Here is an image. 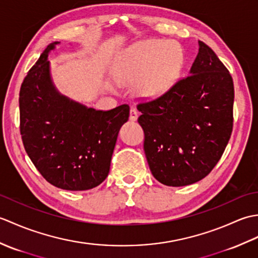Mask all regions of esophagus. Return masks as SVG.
Wrapping results in <instances>:
<instances>
[{
    "instance_id": "1",
    "label": "esophagus",
    "mask_w": 258,
    "mask_h": 258,
    "mask_svg": "<svg viewBox=\"0 0 258 258\" xmlns=\"http://www.w3.org/2000/svg\"><path fill=\"white\" fill-rule=\"evenodd\" d=\"M139 117V112L136 108H131L130 111V120H132V122H135L136 119Z\"/></svg>"
}]
</instances>
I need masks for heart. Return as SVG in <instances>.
<instances>
[{
    "instance_id": "heart-1",
    "label": "heart",
    "mask_w": 258,
    "mask_h": 258,
    "mask_svg": "<svg viewBox=\"0 0 258 258\" xmlns=\"http://www.w3.org/2000/svg\"><path fill=\"white\" fill-rule=\"evenodd\" d=\"M183 68V52L173 42L146 41L130 48L123 65L128 82L144 97H156L167 92L177 81Z\"/></svg>"
}]
</instances>
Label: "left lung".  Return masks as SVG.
I'll return each instance as SVG.
<instances>
[{
  "label": "left lung",
  "mask_w": 258,
  "mask_h": 258,
  "mask_svg": "<svg viewBox=\"0 0 258 258\" xmlns=\"http://www.w3.org/2000/svg\"><path fill=\"white\" fill-rule=\"evenodd\" d=\"M199 45L188 76L157 98L138 104L151 172L174 187L207 176L233 131L232 76L210 46L202 41Z\"/></svg>",
  "instance_id": "left-lung-1"
}]
</instances>
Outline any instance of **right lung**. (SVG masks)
Here are the masks:
<instances>
[{"mask_svg":"<svg viewBox=\"0 0 258 258\" xmlns=\"http://www.w3.org/2000/svg\"><path fill=\"white\" fill-rule=\"evenodd\" d=\"M57 43L45 48L21 85L20 132L27 155L48 183L67 190H86L107 177L130 106L96 111L59 94L47 61Z\"/></svg>","mask_w":258,"mask_h":258,"instance_id":"add662e5","label":"right lung"}]
</instances>
